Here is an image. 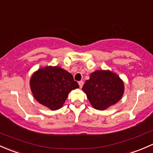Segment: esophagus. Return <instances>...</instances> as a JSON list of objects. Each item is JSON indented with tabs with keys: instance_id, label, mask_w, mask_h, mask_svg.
<instances>
[{
	"instance_id": "1",
	"label": "esophagus",
	"mask_w": 153,
	"mask_h": 153,
	"mask_svg": "<svg viewBox=\"0 0 153 153\" xmlns=\"http://www.w3.org/2000/svg\"><path fill=\"white\" fill-rule=\"evenodd\" d=\"M78 84H79L80 88H82L83 85H84V81H80L79 82H78Z\"/></svg>"
}]
</instances>
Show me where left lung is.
Segmentation results:
<instances>
[{
    "mask_svg": "<svg viewBox=\"0 0 153 153\" xmlns=\"http://www.w3.org/2000/svg\"><path fill=\"white\" fill-rule=\"evenodd\" d=\"M83 90L95 109L104 110L121 99L124 93V83L110 71L97 70L91 74Z\"/></svg>",
    "mask_w": 153,
    "mask_h": 153,
    "instance_id": "obj_1",
    "label": "left lung"
}]
</instances>
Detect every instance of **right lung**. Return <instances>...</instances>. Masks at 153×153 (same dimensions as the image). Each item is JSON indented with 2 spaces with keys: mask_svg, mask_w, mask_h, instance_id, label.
Wrapping results in <instances>:
<instances>
[{
  "mask_svg": "<svg viewBox=\"0 0 153 153\" xmlns=\"http://www.w3.org/2000/svg\"><path fill=\"white\" fill-rule=\"evenodd\" d=\"M30 86L34 97L40 104L55 110L63 106L69 92L79 85L65 69L47 67L33 74Z\"/></svg>",
  "mask_w": 153,
  "mask_h": 153,
  "instance_id": "right-lung-1",
  "label": "right lung"
}]
</instances>
